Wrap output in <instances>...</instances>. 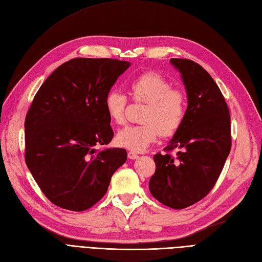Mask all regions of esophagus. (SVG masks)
I'll return each instance as SVG.
<instances>
[{
  "mask_svg": "<svg viewBox=\"0 0 262 262\" xmlns=\"http://www.w3.org/2000/svg\"><path fill=\"white\" fill-rule=\"evenodd\" d=\"M139 156L136 154V153H133V152H128V158L129 160H137Z\"/></svg>",
  "mask_w": 262,
  "mask_h": 262,
  "instance_id": "esophagus-1",
  "label": "esophagus"
}]
</instances>
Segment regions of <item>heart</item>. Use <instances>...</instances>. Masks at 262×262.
Masks as SVG:
<instances>
[{"label":"heart","mask_w":262,"mask_h":262,"mask_svg":"<svg viewBox=\"0 0 262 262\" xmlns=\"http://www.w3.org/2000/svg\"><path fill=\"white\" fill-rule=\"evenodd\" d=\"M130 94L136 101L146 102L142 123L128 125L117 133L119 146L141 153L160 137H170L184 123L187 113V99L184 93L171 90V84L161 74L147 72L137 76L130 83ZM126 97L113 90L105 97V108L110 120L122 124L125 120Z\"/></svg>","instance_id":"b5f03b06"}]
</instances>
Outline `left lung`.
I'll list each match as a JSON object with an SVG mask.
<instances>
[{
  "label": "left lung",
  "mask_w": 262,
  "mask_h": 262,
  "mask_svg": "<svg viewBox=\"0 0 262 262\" xmlns=\"http://www.w3.org/2000/svg\"><path fill=\"white\" fill-rule=\"evenodd\" d=\"M170 64L180 73L188 107L184 123L164 148L176 155H154L148 188L156 200L180 210L215 185L231 150V117L219 86L200 64L187 59H170Z\"/></svg>",
  "instance_id": "left-lung-1"
}]
</instances>
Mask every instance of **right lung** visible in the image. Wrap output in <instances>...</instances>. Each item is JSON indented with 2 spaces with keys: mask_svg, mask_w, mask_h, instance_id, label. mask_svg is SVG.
I'll return each mask as SVG.
<instances>
[{
  "mask_svg": "<svg viewBox=\"0 0 262 262\" xmlns=\"http://www.w3.org/2000/svg\"><path fill=\"white\" fill-rule=\"evenodd\" d=\"M131 63L76 58L63 63L37 92L25 119V161L45 195L55 205L84 211L107 192L126 161L114 138L105 97Z\"/></svg>",
  "mask_w": 262,
  "mask_h": 262,
  "instance_id": "1",
  "label": "right lung"
}]
</instances>
